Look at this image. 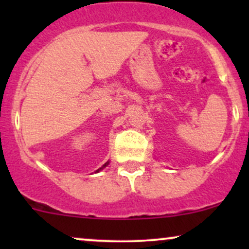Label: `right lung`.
Wrapping results in <instances>:
<instances>
[{"instance_id":"add662e5","label":"right lung","mask_w":249,"mask_h":249,"mask_svg":"<svg viewBox=\"0 0 249 249\" xmlns=\"http://www.w3.org/2000/svg\"><path fill=\"white\" fill-rule=\"evenodd\" d=\"M107 165H108V161H107V162H105V164H104V165H103V166H102V167H99V168H98V170H97V171H96V173H97V172H99V171H102V170H103V168H104V167H107Z\"/></svg>"}]
</instances>
